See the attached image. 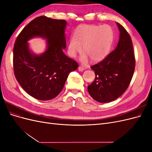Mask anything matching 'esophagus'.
I'll return each instance as SVG.
<instances>
[{
    "label": "esophagus",
    "instance_id": "esophagus-1",
    "mask_svg": "<svg viewBox=\"0 0 152 152\" xmlns=\"http://www.w3.org/2000/svg\"><path fill=\"white\" fill-rule=\"evenodd\" d=\"M78 70H79V72H82L83 70H84V68L82 66H79V68H78Z\"/></svg>",
    "mask_w": 152,
    "mask_h": 152
}]
</instances>
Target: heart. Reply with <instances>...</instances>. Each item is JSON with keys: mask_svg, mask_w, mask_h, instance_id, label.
Wrapping results in <instances>:
<instances>
[{"mask_svg": "<svg viewBox=\"0 0 152 152\" xmlns=\"http://www.w3.org/2000/svg\"><path fill=\"white\" fill-rule=\"evenodd\" d=\"M113 38V30L108 25H82L69 40L68 53L70 57L75 58L81 52L82 46L84 54L80 58L82 63H86L88 58L93 61H98L107 56Z\"/></svg>", "mask_w": 152, "mask_h": 152, "instance_id": "b5f03b06", "label": "heart"}]
</instances>
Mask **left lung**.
<instances>
[{"mask_svg": "<svg viewBox=\"0 0 152 152\" xmlns=\"http://www.w3.org/2000/svg\"><path fill=\"white\" fill-rule=\"evenodd\" d=\"M120 31L116 49L91 68L95 73L94 82L87 87L90 96L99 103L117 99L126 91L135 69V57L131 38L117 23Z\"/></svg>", "mask_w": 152, "mask_h": 152, "instance_id": "1", "label": "left lung"}]
</instances>
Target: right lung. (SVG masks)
I'll return each mask as SVG.
<instances>
[{"instance_id": "obj_1", "label": "right lung", "mask_w": 152, "mask_h": 152, "mask_svg": "<svg viewBox=\"0 0 152 152\" xmlns=\"http://www.w3.org/2000/svg\"><path fill=\"white\" fill-rule=\"evenodd\" d=\"M66 21L39 16L31 21L16 38L13 68L16 80L27 93L39 100H50L61 93L68 76L79 66L63 53L66 48ZM35 36L47 40L40 55L30 52L28 40Z\"/></svg>"}]
</instances>
